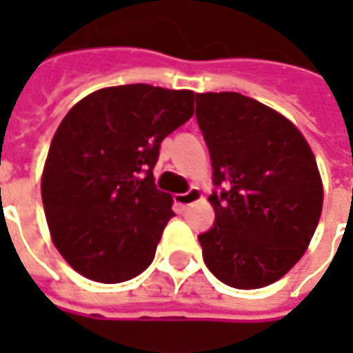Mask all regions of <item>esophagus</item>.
<instances>
[{
    "mask_svg": "<svg viewBox=\"0 0 353 353\" xmlns=\"http://www.w3.org/2000/svg\"><path fill=\"white\" fill-rule=\"evenodd\" d=\"M202 198V192H200V188H196V186H192V188H188L186 192H183V194H176V204L179 206H183V208H188V206H192L194 202H198Z\"/></svg>",
    "mask_w": 353,
    "mask_h": 353,
    "instance_id": "obj_1",
    "label": "esophagus"
}]
</instances>
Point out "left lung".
Listing matches in <instances>:
<instances>
[{
  "label": "left lung",
  "mask_w": 353,
  "mask_h": 353,
  "mask_svg": "<svg viewBox=\"0 0 353 353\" xmlns=\"http://www.w3.org/2000/svg\"><path fill=\"white\" fill-rule=\"evenodd\" d=\"M216 220L204 263L234 289L275 283L308 248L322 212L316 159L287 117L237 92L196 94Z\"/></svg>",
  "instance_id": "1"
}]
</instances>
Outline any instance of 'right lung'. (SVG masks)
<instances>
[{"label": "right lung", "instance_id": "1", "mask_svg": "<svg viewBox=\"0 0 353 353\" xmlns=\"http://www.w3.org/2000/svg\"><path fill=\"white\" fill-rule=\"evenodd\" d=\"M194 114V92L125 84L92 92L57 129L43 170L52 241L80 275L123 283L155 257L174 216L153 169L163 139Z\"/></svg>", "mask_w": 353, "mask_h": 353}]
</instances>
